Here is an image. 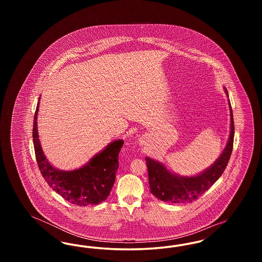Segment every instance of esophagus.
I'll return each mask as SVG.
<instances>
[{
	"label": "esophagus",
	"mask_w": 262,
	"mask_h": 262,
	"mask_svg": "<svg viewBox=\"0 0 262 262\" xmlns=\"http://www.w3.org/2000/svg\"><path fill=\"white\" fill-rule=\"evenodd\" d=\"M142 142H143V141H142V140H140V143H142Z\"/></svg>",
	"instance_id": "obj_1"
}]
</instances>
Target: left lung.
Returning <instances> with one entry per match:
<instances>
[{
	"instance_id": "1",
	"label": "left lung",
	"mask_w": 262,
	"mask_h": 262,
	"mask_svg": "<svg viewBox=\"0 0 262 262\" xmlns=\"http://www.w3.org/2000/svg\"><path fill=\"white\" fill-rule=\"evenodd\" d=\"M227 97L228 91L224 88ZM231 125L230 136L223 152L217 160L204 171L195 176H181L169 170L163 163L146 157L148 180L151 193L168 203H187L196 200L203 194L222 176L230 160L234 143V119L230 100L228 99Z\"/></svg>"
}]
</instances>
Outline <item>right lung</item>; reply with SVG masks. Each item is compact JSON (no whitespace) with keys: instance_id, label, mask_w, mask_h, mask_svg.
<instances>
[{"instance_id":"obj_1","label":"right lung","mask_w":262,"mask_h":262,"mask_svg":"<svg viewBox=\"0 0 262 262\" xmlns=\"http://www.w3.org/2000/svg\"><path fill=\"white\" fill-rule=\"evenodd\" d=\"M40 99V97H39ZM33 121V144L38 167L48 185L69 202L80 205H95L110 194L119 168V153L124 145L123 139L110 142L78 169L63 171L54 167L46 158L39 140L37 116L39 102Z\"/></svg>"}]
</instances>
